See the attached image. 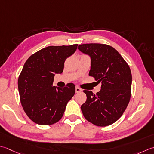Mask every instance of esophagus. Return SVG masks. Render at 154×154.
I'll return each instance as SVG.
<instances>
[{
	"label": "esophagus",
	"instance_id": "34e87169",
	"mask_svg": "<svg viewBox=\"0 0 154 154\" xmlns=\"http://www.w3.org/2000/svg\"><path fill=\"white\" fill-rule=\"evenodd\" d=\"M81 91H82V89H80L79 87H75V92H76L77 93H80Z\"/></svg>",
	"mask_w": 154,
	"mask_h": 154
}]
</instances>
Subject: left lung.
<instances>
[{
	"label": "left lung",
	"mask_w": 154,
	"mask_h": 154,
	"mask_svg": "<svg viewBox=\"0 0 154 154\" xmlns=\"http://www.w3.org/2000/svg\"><path fill=\"white\" fill-rule=\"evenodd\" d=\"M78 49L91 58L89 76L101 82V90L96 94L83 90L87 100L81 106V111L93 124L109 125L120 118L130 100V68L117 51L107 45L83 44Z\"/></svg>",
	"instance_id": "left-lung-1"
}]
</instances>
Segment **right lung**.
I'll list each match as a JSON object with an SVG mask.
<instances>
[{
	"label": "right lung",
	"instance_id": "1",
	"mask_svg": "<svg viewBox=\"0 0 154 154\" xmlns=\"http://www.w3.org/2000/svg\"><path fill=\"white\" fill-rule=\"evenodd\" d=\"M77 44L49 46L26 60L18 80L20 100L30 119L38 125L59 122L75 92L73 83L53 86L55 74L62 73L66 59L75 52Z\"/></svg>",
	"mask_w": 154,
	"mask_h": 154
}]
</instances>
